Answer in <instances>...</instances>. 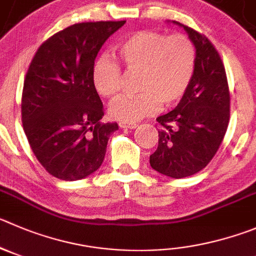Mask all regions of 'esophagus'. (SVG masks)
Returning <instances> with one entry per match:
<instances>
[{
    "label": "esophagus",
    "mask_w": 256,
    "mask_h": 256,
    "mask_svg": "<svg viewBox=\"0 0 256 256\" xmlns=\"http://www.w3.org/2000/svg\"><path fill=\"white\" fill-rule=\"evenodd\" d=\"M120 128H138V124H134V122H118Z\"/></svg>",
    "instance_id": "esophagus-1"
}]
</instances>
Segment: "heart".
<instances>
[{
	"mask_svg": "<svg viewBox=\"0 0 256 256\" xmlns=\"http://www.w3.org/2000/svg\"><path fill=\"white\" fill-rule=\"evenodd\" d=\"M118 56L128 73H139L136 93L117 98L110 107L112 117L134 122L158 111L160 104L173 106L187 92L196 69V50L180 34L138 31L118 45ZM121 69L104 56L93 68V82L100 94L114 98L121 90Z\"/></svg>",
	"mask_w": 256,
	"mask_h": 256,
	"instance_id": "b5f03b06",
	"label": "heart"
}]
</instances>
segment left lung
<instances>
[{
	"label": "left lung",
	"instance_id": "obj_1",
	"mask_svg": "<svg viewBox=\"0 0 256 256\" xmlns=\"http://www.w3.org/2000/svg\"><path fill=\"white\" fill-rule=\"evenodd\" d=\"M173 24L184 28L194 45L196 69L178 106L156 118L162 128L150 166L178 179L202 170L218 150L230 120V92L225 66L211 42L178 21Z\"/></svg>",
	"mask_w": 256,
	"mask_h": 256
}]
</instances>
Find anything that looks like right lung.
<instances>
[{"label": "right lung", "instance_id": "right-lung-1", "mask_svg": "<svg viewBox=\"0 0 256 256\" xmlns=\"http://www.w3.org/2000/svg\"><path fill=\"white\" fill-rule=\"evenodd\" d=\"M126 21L74 24L42 42L26 73L21 114L31 150L45 170L78 180L101 166L116 122H101L93 82L96 56Z\"/></svg>", "mask_w": 256, "mask_h": 256}]
</instances>
